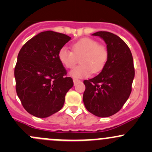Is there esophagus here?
Wrapping results in <instances>:
<instances>
[{"label": "esophagus", "mask_w": 152, "mask_h": 152, "mask_svg": "<svg viewBox=\"0 0 152 152\" xmlns=\"http://www.w3.org/2000/svg\"><path fill=\"white\" fill-rule=\"evenodd\" d=\"M79 82H80V80H79V79H73V83H74V85H76V84H77Z\"/></svg>", "instance_id": "1"}]
</instances>
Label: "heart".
<instances>
[{"label": "heart", "mask_w": 152, "mask_h": 152, "mask_svg": "<svg viewBox=\"0 0 152 152\" xmlns=\"http://www.w3.org/2000/svg\"><path fill=\"white\" fill-rule=\"evenodd\" d=\"M71 50L62 47L58 52V59L66 68H73L79 58L80 65L70 72L74 78L89 77L93 73H98L104 68L108 60L107 48L93 38L85 37L73 42Z\"/></svg>", "instance_id": "b5f03b06"}]
</instances>
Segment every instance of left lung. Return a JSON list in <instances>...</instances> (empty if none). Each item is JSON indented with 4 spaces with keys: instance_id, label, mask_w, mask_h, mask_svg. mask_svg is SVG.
Listing matches in <instances>:
<instances>
[{
    "instance_id": "8db88e82",
    "label": "left lung",
    "mask_w": 152,
    "mask_h": 152,
    "mask_svg": "<svg viewBox=\"0 0 152 152\" xmlns=\"http://www.w3.org/2000/svg\"><path fill=\"white\" fill-rule=\"evenodd\" d=\"M104 40L108 60L96 77L84 81L83 102L87 110L98 117H110L122 108L132 92L134 77L132 55L118 36L108 31L93 34Z\"/></svg>"
}]
</instances>
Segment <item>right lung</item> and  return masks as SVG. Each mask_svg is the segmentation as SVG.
Instances as JSON below:
<instances>
[{"label":"right lung","instance_id":"1","mask_svg":"<svg viewBox=\"0 0 152 152\" xmlns=\"http://www.w3.org/2000/svg\"><path fill=\"white\" fill-rule=\"evenodd\" d=\"M71 37L47 31L21 48L15 67L16 92L23 107L32 115L47 118L63 107L73 86L72 78L58 59V52Z\"/></svg>","mask_w":152,"mask_h":152}]
</instances>
